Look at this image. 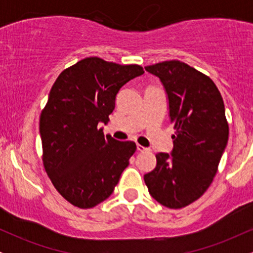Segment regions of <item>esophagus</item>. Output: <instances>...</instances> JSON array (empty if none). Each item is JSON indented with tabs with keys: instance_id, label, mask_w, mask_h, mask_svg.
I'll list each match as a JSON object with an SVG mask.
<instances>
[{
	"instance_id": "1",
	"label": "esophagus",
	"mask_w": 253,
	"mask_h": 253,
	"mask_svg": "<svg viewBox=\"0 0 253 253\" xmlns=\"http://www.w3.org/2000/svg\"><path fill=\"white\" fill-rule=\"evenodd\" d=\"M136 150H138L139 152H144V151H146L147 149H146V147H144L143 145H140V144H136Z\"/></svg>"
}]
</instances>
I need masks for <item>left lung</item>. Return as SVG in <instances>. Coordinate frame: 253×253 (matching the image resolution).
<instances>
[{
  "instance_id": "8db88e82",
  "label": "left lung",
  "mask_w": 253,
  "mask_h": 253,
  "mask_svg": "<svg viewBox=\"0 0 253 253\" xmlns=\"http://www.w3.org/2000/svg\"><path fill=\"white\" fill-rule=\"evenodd\" d=\"M161 78L169 98L173 150L157 153L144 176L151 196L168 208H183L210 188L228 141V123L219 89L207 75L179 60L145 66Z\"/></svg>"
}]
</instances>
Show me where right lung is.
<instances>
[{"label": "right lung", "mask_w": 253, "mask_h": 253, "mask_svg": "<svg viewBox=\"0 0 253 253\" xmlns=\"http://www.w3.org/2000/svg\"><path fill=\"white\" fill-rule=\"evenodd\" d=\"M144 74L88 57L60 72L40 114L42 163L52 184L75 207L92 208L112 195L135 152L133 141L104 135L115 97L124 84Z\"/></svg>", "instance_id": "obj_1"}]
</instances>
